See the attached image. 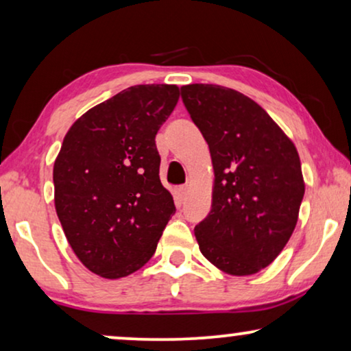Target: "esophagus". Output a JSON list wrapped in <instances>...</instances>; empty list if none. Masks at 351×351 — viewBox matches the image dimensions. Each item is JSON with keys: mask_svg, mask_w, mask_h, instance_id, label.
Listing matches in <instances>:
<instances>
[{"mask_svg": "<svg viewBox=\"0 0 351 351\" xmlns=\"http://www.w3.org/2000/svg\"><path fill=\"white\" fill-rule=\"evenodd\" d=\"M186 193H189V190L185 189V186H177V189L174 190V198L179 204H182L186 198Z\"/></svg>", "mask_w": 351, "mask_h": 351, "instance_id": "obj_1", "label": "esophagus"}]
</instances>
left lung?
I'll return each instance as SVG.
<instances>
[{
	"mask_svg": "<svg viewBox=\"0 0 351 351\" xmlns=\"http://www.w3.org/2000/svg\"><path fill=\"white\" fill-rule=\"evenodd\" d=\"M180 90L215 176L210 213L195 227L199 251L228 275H254L275 261L295 228L305 193L299 153L270 114L238 90Z\"/></svg>",
	"mask_w": 351,
	"mask_h": 351,
	"instance_id": "obj_1",
	"label": "left lung"
}]
</instances>
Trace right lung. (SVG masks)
I'll use <instances>...</instances> for the list:
<instances>
[{
  "mask_svg": "<svg viewBox=\"0 0 351 351\" xmlns=\"http://www.w3.org/2000/svg\"><path fill=\"white\" fill-rule=\"evenodd\" d=\"M176 84H138L76 119L54 162L57 217L81 263L117 280L156 251L176 213L160 180L155 137L179 100Z\"/></svg>",
  "mask_w": 351,
  "mask_h": 351,
  "instance_id": "obj_1",
  "label": "right lung"
}]
</instances>
